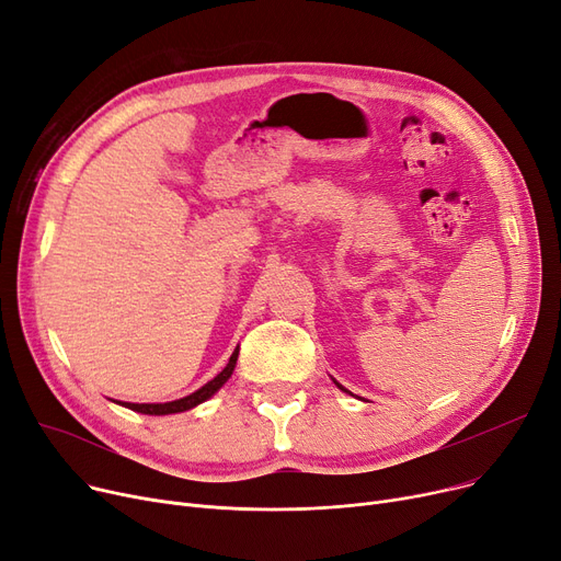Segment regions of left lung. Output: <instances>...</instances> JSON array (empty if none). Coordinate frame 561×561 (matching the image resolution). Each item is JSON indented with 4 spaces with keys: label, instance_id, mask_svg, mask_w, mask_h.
<instances>
[{
    "label": "left lung",
    "instance_id": "left-lung-1",
    "mask_svg": "<svg viewBox=\"0 0 561 561\" xmlns=\"http://www.w3.org/2000/svg\"><path fill=\"white\" fill-rule=\"evenodd\" d=\"M335 386H337V388H340V390H344V388H342V386H340V383H337V381H335ZM344 392H350V390H344Z\"/></svg>",
    "mask_w": 561,
    "mask_h": 561
}]
</instances>
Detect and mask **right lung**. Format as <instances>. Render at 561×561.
Instances as JSON below:
<instances>
[{"label": "right lung", "instance_id": "1", "mask_svg": "<svg viewBox=\"0 0 561 561\" xmlns=\"http://www.w3.org/2000/svg\"><path fill=\"white\" fill-rule=\"evenodd\" d=\"M237 356H239V346L237 350L232 352V356H230V360H228V365L219 371V375L211 379V381H207L203 388H198L196 392H192V394H186V397H182V399H175V402H167V404H129V402H118L121 407H125V409H131V411H137V413H146V415H169V413H182V411H190V409H194V407H198V404H203L205 399H209L211 394H215L228 379H230V375H232V369H234V365H237Z\"/></svg>", "mask_w": 561, "mask_h": 561}]
</instances>
